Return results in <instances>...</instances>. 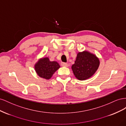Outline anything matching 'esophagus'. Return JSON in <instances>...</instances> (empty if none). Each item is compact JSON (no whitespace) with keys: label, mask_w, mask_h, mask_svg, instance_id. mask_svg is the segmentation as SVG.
<instances>
[{"label":"esophagus","mask_w":126,"mask_h":126,"mask_svg":"<svg viewBox=\"0 0 126 126\" xmlns=\"http://www.w3.org/2000/svg\"><path fill=\"white\" fill-rule=\"evenodd\" d=\"M61 65L63 67H68V64L65 63H61Z\"/></svg>","instance_id":"obj_1"}]
</instances>
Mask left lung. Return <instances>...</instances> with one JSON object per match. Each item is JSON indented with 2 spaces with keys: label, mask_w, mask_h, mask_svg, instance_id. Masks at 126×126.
Instances as JSON below:
<instances>
[{
  "label": "left lung",
  "mask_w": 126,
  "mask_h": 126,
  "mask_svg": "<svg viewBox=\"0 0 126 126\" xmlns=\"http://www.w3.org/2000/svg\"><path fill=\"white\" fill-rule=\"evenodd\" d=\"M99 64V59L96 55L84 50L78 52L71 69L76 78L79 80H85L95 74Z\"/></svg>",
  "instance_id": "1"
}]
</instances>
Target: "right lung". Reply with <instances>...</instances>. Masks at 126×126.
Instances as JSON below:
<instances>
[{
  "mask_svg": "<svg viewBox=\"0 0 126 126\" xmlns=\"http://www.w3.org/2000/svg\"><path fill=\"white\" fill-rule=\"evenodd\" d=\"M60 67L58 63L56 61L51 62L47 57L39 59L34 65V69L37 75L46 80L50 79Z\"/></svg>",
  "mask_w": 126,
  "mask_h": 126,
  "instance_id": "add662e5",
  "label": "right lung"
}]
</instances>
